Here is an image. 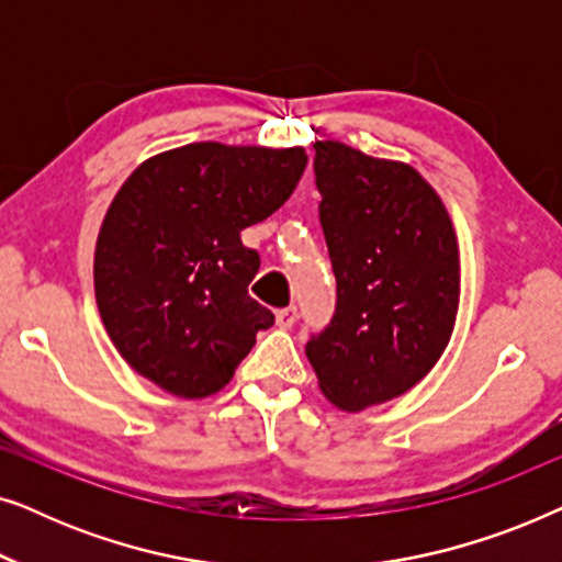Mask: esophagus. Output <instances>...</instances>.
Here are the masks:
<instances>
[{"mask_svg": "<svg viewBox=\"0 0 562 562\" xmlns=\"http://www.w3.org/2000/svg\"><path fill=\"white\" fill-rule=\"evenodd\" d=\"M296 306H283V310L276 312V325H279L281 329H291L296 325Z\"/></svg>", "mask_w": 562, "mask_h": 562, "instance_id": "obj_1", "label": "esophagus"}]
</instances>
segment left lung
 Instances as JSON below:
<instances>
[{
	"instance_id": "left-lung-1",
	"label": "left lung",
	"mask_w": 562,
	"mask_h": 562,
	"mask_svg": "<svg viewBox=\"0 0 562 562\" xmlns=\"http://www.w3.org/2000/svg\"><path fill=\"white\" fill-rule=\"evenodd\" d=\"M314 150L337 302L306 358L329 402L363 412L409 391L448 348L460 299L458 240L440 196L412 166L337 140Z\"/></svg>"
}]
</instances>
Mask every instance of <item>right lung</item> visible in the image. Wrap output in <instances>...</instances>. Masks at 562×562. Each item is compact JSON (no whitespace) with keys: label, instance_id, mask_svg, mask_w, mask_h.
<instances>
[{"label":"right lung","instance_id":"add662e5","mask_svg":"<svg viewBox=\"0 0 562 562\" xmlns=\"http://www.w3.org/2000/svg\"><path fill=\"white\" fill-rule=\"evenodd\" d=\"M302 148L191 143L135 168L112 199L94 291L120 356L168 394L202 398L233 379L273 312L248 294L258 250L240 233L291 196Z\"/></svg>","mask_w":562,"mask_h":562}]
</instances>
